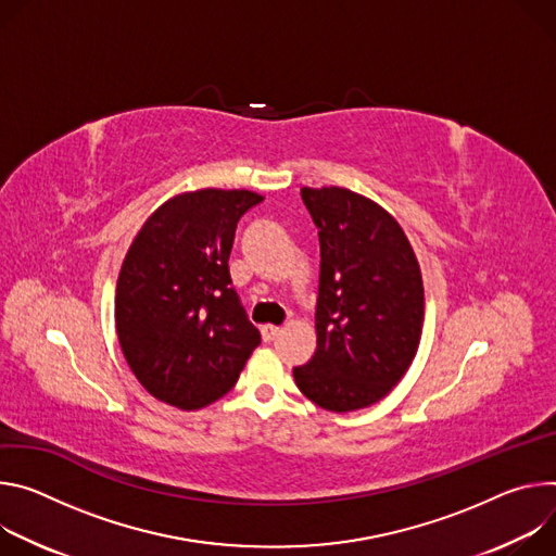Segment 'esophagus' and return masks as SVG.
I'll list each match as a JSON object with an SVG mask.
<instances>
[{
  "label": "esophagus",
  "instance_id": "obj_1",
  "mask_svg": "<svg viewBox=\"0 0 556 556\" xmlns=\"http://www.w3.org/2000/svg\"><path fill=\"white\" fill-rule=\"evenodd\" d=\"M261 333H263V340H265V342H271V340H276V338H278V333H280V327H274V325H265V327L261 329Z\"/></svg>",
  "mask_w": 556,
  "mask_h": 556
}]
</instances>
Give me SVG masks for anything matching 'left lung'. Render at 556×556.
Listing matches in <instances>:
<instances>
[{"mask_svg":"<svg viewBox=\"0 0 556 556\" xmlns=\"http://www.w3.org/2000/svg\"><path fill=\"white\" fill-rule=\"evenodd\" d=\"M320 238L318 346L293 368L318 406L349 413L380 402L404 378L424 325L413 247L378 203L344 188H302Z\"/></svg>","mask_w":556,"mask_h":556,"instance_id":"obj_1","label":"left lung"}]
</instances>
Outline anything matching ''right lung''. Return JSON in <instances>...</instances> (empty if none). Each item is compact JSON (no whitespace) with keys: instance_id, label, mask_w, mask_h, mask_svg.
Segmentation results:
<instances>
[{"instance_id":"add662e5","label":"right lung","mask_w":556,"mask_h":556,"mask_svg":"<svg viewBox=\"0 0 556 556\" xmlns=\"http://www.w3.org/2000/svg\"><path fill=\"white\" fill-rule=\"evenodd\" d=\"M261 201L247 190L185 192L132 240L114 323L132 374L156 400L182 410L216 402L261 344L227 265L236 223Z\"/></svg>"}]
</instances>
